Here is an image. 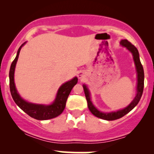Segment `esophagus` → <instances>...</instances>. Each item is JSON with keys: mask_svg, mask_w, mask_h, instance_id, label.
I'll list each match as a JSON object with an SVG mask.
<instances>
[{"mask_svg": "<svg viewBox=\"0 0 154 154\" xmlns=\"http://www.w3.org/2000/svg\"><path fill=\"white\" fill-rule=\"evenodd\" d=\"M85 76V72L82 71V70H80V71H79L78 73H77V77H78V78L79 79H82L84 78Z\"/></svg>", "mask_w": 154, "mask_h": 154, "instance_id": "1", "label": "esophagus"}]
</instances>
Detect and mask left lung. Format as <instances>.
<instances>
[{
	"mask_svg": "<svg viewBox=\"0 0 154 154\" xmlns=\"http://www.w3.org/2000/svg\"><path fill=\"white\" fill-rule=\"evenodd\" d=\"M120 45L126 48L131 53L132 56H133L134 63L136 69V72H137V86H136V95L134 99L132 100L128 106L122 109H120L116 111H111V112H103V111H99L96 107L95 106L94 104L91 101V92L88 89V86L85 84H83V89H84L85 95L86 99L88 102V106L89 110L93 115L100 118V119L108 120V121H111V120H115L119 118L122 117L130 112V111L135 108L137 104L139 103L140 100L141 96H142L144 88V71L143 68L142 64H141L140 60L139 53L137 49L132 45L128 40H122L120 41Z\"/></svg>",
	"mask_w": 154,
	"mask_h": 154,
	"instance_id": "1",
	"label": "left lung"
}]
</instances>
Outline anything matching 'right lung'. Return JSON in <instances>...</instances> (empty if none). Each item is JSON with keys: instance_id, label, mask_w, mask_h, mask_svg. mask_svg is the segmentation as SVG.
Returning a JSON list of instances; mask_svg holds the SVG:
<instances>
[{"instance_id": "right-lung-1", "label": "right lung", "mask_w": 154, "mask_h": 154, "mask_svg": "<svg viewBox=\"0 0 154 154\" xmlns=\"http://www.w3.org/2000/svg\"><path fill=\"white\" fill-rule=\"evenodd\" d=\"M24 43L19 47L17 51V56L15 59L14 60L11 65L10 67L9 71V85H10V91L11 94L12 98L17 105L24 111L26 114L30 116L31 117L34 118L38 120H46L53 119V118L56 117L64 110L65 106H66V102L67 98H68L69 95L74 86L77 83V77H75L71 80L66 82L60 86L58 90L57 93H56V98L52 103L48 104H38L33 103L31 102H28L23 99L20 96L19 93L17 91V88H16L14 82V72L16 68V64H17V60H18L19 53H20L21 49L24 46Z\"/></svg>"}]
</instances>
